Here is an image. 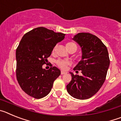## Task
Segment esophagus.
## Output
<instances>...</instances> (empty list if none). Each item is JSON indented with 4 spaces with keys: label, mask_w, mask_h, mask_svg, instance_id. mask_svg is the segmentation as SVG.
<instances>
[{
    "label": "esophagus",
    "mask_w": 121,
    "mask_h": 121,
    "mask_svg": "<svg viewBox=\"0 0 121 121\" xmlns=\"http://www.w3.org/2000/svg\"><path fill=\"white\" fill-rule=\"evenodd\" d=\"M60 73H61V74H66L67 73L66 72H65V71H61V72H60Z\"/></svg>",
    "instance_id": "obj_1"
}]
</instances>
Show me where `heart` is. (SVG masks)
<instances>
[{"mask_svg":"<svg viewBox=\"0 0 121 121\" xmlns=\"http://www.w3.org/2000/svg\"><path fill=\"white\" fill-rule=\"evenodd\" d=\"M66 47H67V50L69 51H76L78 49V46L73 42H68L66 43ZM57 48V45H55L53 49V53H54ZM56 64L57 65V67L60 68L62 70H65L67 67V66L70 65V62L67 60H64L62 59H58L56 60Z\"/></svg>","mask_w":121,"mask_h":121,"instance_id":"obj_1","label":"heart"}]
</instances>
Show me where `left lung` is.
Masks as SVG:
<instances>
[{
    "mask_svg": "<svg viewBox=\"0 0 121 121\" xmlns=\"http://www.w3.org/2000/svg\"><path fill=\"white\" fill-rule=\"evenodd\" d=\"M82 49V60L74 68L82 76L74 75L67 85V91L76 99H88L99 90L106 79L110 65V58L106 46L95 35L88 33H80L74 36Z\"/></svg>",
    "mask_w": 121,
    "mask_h": 121,
    "instance_id": "1",
    "label": "left lung"
}]
</instances>
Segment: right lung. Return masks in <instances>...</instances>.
Wrapping results in <instances>:
<instances>
[{
  "instance_id": "obj_1",
  "label": "right lung",
  "mask_w": 121,
  "mask_h": 121,
  "mask_svg": "<svg viewBox=\"0 0 121 121\" xmlns=\"http://www.w3.org/2000/svg\"><path fill=\"white\" fill-rule=\"evenodd\" d=\"M65 34L38 27L25 34L16 49V78L23 91L36 99L46 96L53 82L60 74L56 67L46 70L42 65L48 61L54 46Z\"/></svg>"
}]
</instances>
